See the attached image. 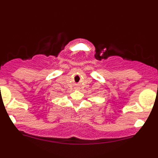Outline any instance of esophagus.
<instances>
[{
    "instance_id": "esophagus-1",
    "label": "esophagus",
    "mask_w": 158,
    "mask_h": 158,
    "mask_svg": "<svg viewBox=\"0 0 158 158\" xmlns=\"http://www.w3.org/2000/svg\"><path fill=\"white\" fill-rule=\"evenodd\" d=\"M75 89H76V90H79V89H80V87H79V86H76V87H75Z\"/></svg>"
}]
</instances>
